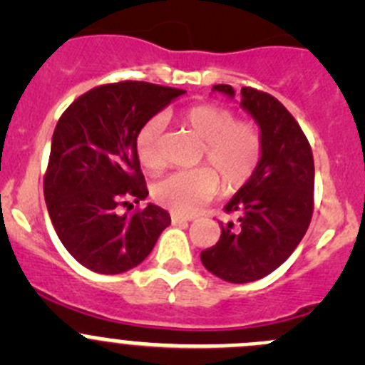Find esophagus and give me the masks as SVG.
Segmentation results:
<instances>
[{
	"label": "esophagus",
	"instance_id": "esophagus-1",
	"mask_svg": "<svg viewBox=\"0 0 365 365\" xmlns=\"http://www.w3.org/2000/svg\"><path fill=\"white\" fill-rule=\"evenodd\" d=\"M189 217H182L178 213H171V222L173 224H183V222H189Z\"/></svg>",
	"mask_w": 365,
	"mask_h": 365
}]
</instances>
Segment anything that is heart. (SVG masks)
<instances>
[{
  "instance_id": "heart-1",
  "label": "heart",
  "mask_w": 365,
  "mask_h": 365,
  "mask_svg": "<svg viewBox=\"0 0 365 365\" xmlns=\"http://www.w3.org/2000/svg\"><path fill=\"white\" fill-rule=\"evenodd\" d=\"M183 127L203 139L200 162L206 165L176 171L153 185V200L178 215H192L219 190L242 189L263 157V134L256 121L237 120L230 108L219 104H196L180 114ZM162 118L146 121L135 135V152L146 171L164 168L160 148Z\"/></svg>"
}]
</instances>
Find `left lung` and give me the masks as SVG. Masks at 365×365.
<instances>
[{"instance_id":"8db88e82","label":"left lung","mask_w":365,"mask_h":365,"mask_svg":"<svg viewBox=\"0 0 365 365\" xmlns=\"http://www.w3.org/2000/svg\"><path fill=\"white\" fill-rule=\"evenodd\" d=\"M213 90L233 97L230 84ZM242 108L263 134V157L252 178L224 206L238 222H219L220 238L201 252L206 270L242 284L272 274L304 238L314 210V159L293 114L267 91L242 88Z\"/></svg>"}]
</instances>
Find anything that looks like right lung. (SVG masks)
<instances>
[{"mask_svg":"<svg viewBox=\"0 0 365 365\" xmlns=\"http://www.w3.org/2000/svg\"><path fill=\"white\" fill-rule=\"evenodd\" d=\"M183 93L145 81L101 84L58 120L43 196L61 244L83 267L106 275L130 270L171 224L157 205L118 212L148 196L135 152L138 130Z\"/></svg>","mask_w":365,"mask_h":365,"instance_id":"add662e5","label":"right lung"}]
</instances>
